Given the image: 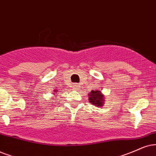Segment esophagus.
Instances as JSON below:
<instances>
[{"mask_svg":"<svg viewBox=\"0 0 156 156\" xmlns=\"http://www.w3.org/2000/svg\"><path fill=\"white\" fill-rule=\"evenodd\" d=\"M73 89L75 90H79L80 86L78 84H74L73 86Z\"/></svg>","mask_w":156,"mask_h":156,"instance_id":"obj_1","label":"esophagus"}]
</instances>
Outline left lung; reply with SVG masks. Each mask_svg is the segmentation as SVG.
<instances>
[{"mask_svg": "<svg viewBox=\"0 0 156 156\" xmlns=\"http://www.w3.org/2000/svg\"><path fill=\"white\" fill-rule=\"evenodd\" d=\"M88 95H89V97H88L89 99L88 100H89L90 104L97 106H101V107L104 105V96L101 94V91H99V90H91Z\"/></svg>", "mask_w": 156, "mask_h": 156, "instance_id": "obj_1", "label": "left lung"}]
</instances>
